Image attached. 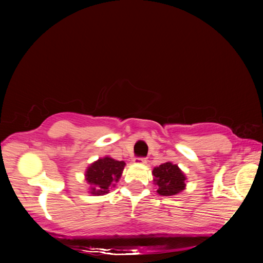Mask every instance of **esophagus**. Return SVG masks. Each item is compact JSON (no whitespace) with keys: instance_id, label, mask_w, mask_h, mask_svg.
<instances>
[{"instance_id":"34e87169","label":"esophagus","mask_w":263,"mask_h":263,"mask_svg":"<svg viewBox=\"0 0 263 263\" xmlns=\"http://www.w3.org/2000/svg\"><path fill=\"white\" fill-rule=\"evenodd\" d=\"M135 161H137L138 163H147V160H146V158H141V157L136 158Z\"/></svg>"}]
</instances>
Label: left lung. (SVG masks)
I'll list each match as a JSON object with an SVG mask.
<instances>
[{"label":"left lung","mask_w":263,"mask_h":263,"mask_svg":"<svg viewBox=\"0 0 263 263\" xmlns=\"http://www.w3.org/2000/svg\"><path fill=\"white\" fill-rule=\"evenodd\" d=\"M154 181L158 184V193L162 196H173L184 189L185 176L176 164L166 162L153 169Z\"/></svg>","instance_id":"left-lung-1"}]
</instances>
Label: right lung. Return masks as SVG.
I'll use <instances>...</instances> for the list:
<instances>
[{"label":"right lung","mask_w":263,"mask_h":263,"mask_svg":"<svg viewBox=\"0 0 263 263\" xmlns=\"http://www.w3.org/2000/svg\"><path fill=\"white\" fill-rule=\"evenodd\" d=\"M124 166V161H117L108 157L92 163L86 173L87 182L91 185V194L104 195L108 193L110 186L115 185V182L121 177Z\"/></svg>","instance_id":"add662e5"}]
</instances>
